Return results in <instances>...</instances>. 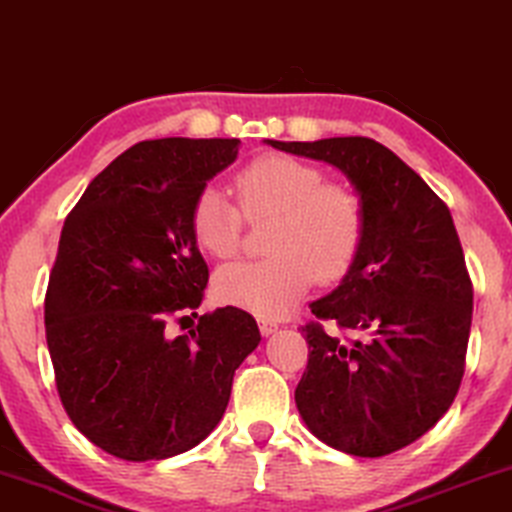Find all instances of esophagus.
<instances>
[{"label":"esophagus","instance_id":"obj_1","mask_svg":"<svg viewBox=\"0 0 512 512\" xmlns=\"http://www.w3.org/2000/svg\"><path fill=\"white\" fill-rule=\"evenodd\" d=\"M258 328H261V333L265 335V338H268V335L277 331L279 324H277V321H270V319H261V321H258Z\"/></svg>","mask_w":512,"mask_h":512}]
</instances>
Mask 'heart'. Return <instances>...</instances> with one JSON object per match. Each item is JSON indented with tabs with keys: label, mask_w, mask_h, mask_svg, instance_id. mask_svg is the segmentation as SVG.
I'll return each instance as SVG.
<instances>
[{
	"label": "heart",
	"mask_w": 512,
	"mask_h": 512,
	"mask_svg": "<svg viewBox=\"0 0 512 512\" xmlns=\"http://www.w3.org/2000/svg\"><path fill=\"white\" fill-rule=\"evenodd\" d=\"M249 221L275 219L263 261L230 263L214 277L221 303L258 317H282L305 296L314 277L335 282L349 270L363 240V205L345 186L291 156L268 153L237 174ZM191 226L207 254L230 258L240 249L244 216L226 193L205 186L193 202Z\"/></svg>",
	"instance_id": "1"
}]
</instances>
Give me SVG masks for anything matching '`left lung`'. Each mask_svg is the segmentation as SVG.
Returning a JSON list of instances; mask_svg holds the SVG:
<instances>
[{"mask_svg": "<svg viewBox=\"0 0 512 512\" xmlns=\"http://www.w3.org/2000/svg\"><path fill=\"white\" fill-rule=\"evenodd\" d=\"M333 165L363 205V240L338 289L310 305L354 340L307 324L296 405L312 436L354 457L422 438L457 396L473 289L450 209L394 151L368 137L277 142Z\"/></svg>", "mask_w": 512, "mask_h": 512, "instance_id": "1", "label": "left lung"}]
</instances>
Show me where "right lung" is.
Wrapping results in <instances>:
<instances>
[{
  "label": "right lung",
  "instance_id": "obj_1",
  "mask_svg": "<svg viewBox=\"0 0 512 512\" xmlns=\"http://www.w3.org/2000/svg\"><path fill=\"white\" fill-rule=\"evenodd\" d=\"M237 149L240 139L219 137L139 142L90 181L62 226L44 310L55 382L76 429L118 459L160 461L202 443L261 342L256 319L233 305L202 314L191 335L167 333L209 279L193 202Z\"/></svg>",
  "mask_w": 512,
  "mask_h": 512
}]
</instances>
